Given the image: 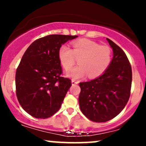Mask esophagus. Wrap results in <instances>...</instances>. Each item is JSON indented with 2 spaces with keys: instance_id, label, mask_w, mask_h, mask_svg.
<instances>
[{
  "instance_id": "1",
  "label": "esophagus",
  "mask_w": 146,
  "mask_h": 146,
  "mask_svg": "<svg viewBox=\"0 0 146 146\" xmlns=\"http://www.w3.org/2000/svg\"><path fill=\"white\" fill-rule=\"evenodd\" d=\"M79 83V82L78 81H75V80H72L71 81V84H72V85H75V84H78Z\"/></svg>"
}]
</instances>
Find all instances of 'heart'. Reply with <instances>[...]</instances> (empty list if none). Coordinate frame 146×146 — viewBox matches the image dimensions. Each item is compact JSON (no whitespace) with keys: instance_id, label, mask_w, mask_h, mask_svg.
Instances as JSON below:
<instances>
[{"instance_id":"obj_1","label":"heart","mask_w":146,"mask_h":146,"mask_svg":"<svg viewBox=\"0 0 146 146\" xmlns=\"http://www.w3.org/2000/svg\"><path fill=\"white\" fill-rule=\"evenodd\" d=\"M72 49L62 45L58 51V58L64 68L69 69L79 58L78 66L65 73L68 78L79 80L88 75L95 78L105 72L110 65L112 58L111 49L106 45H100L90 40L82 39L71 43Z\"/></svg>"}]
</instances>
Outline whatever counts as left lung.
<instances>
[{"instance_id": "obj_1", "label": "left lung", "mask_w": 146, "mask_h": 146, "mask_svg": "<svg viewBox=\"0 0 146 146\" xmlns=\"http://www.w3.org/2000/svg\"><path fill=\"white\" fill-rule=\"evenodd\" d=\"M106 40L113 53L108 68L94 80L80 83V110L95 122L109 121L121 113L130 98L132 84V68L126 55L113 41Z\"/></svg>"}]
</instances>
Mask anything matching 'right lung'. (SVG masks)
<instances>
[{"label":"right lung","instance_id":"1","mask_svg":"<svg viewBox=\"0 0 146 146\" xmlns=\"http://www.w3.org/2000/svg\"><path fill=\"white\" fill-rule=\"evenodd\" d=\"M77 37H43L33 42L23 55L16 73V95L22 108L35 118H48L60 108L71 81L60 76L58 51Z\"/></svg>","mask_w":146,"mask_h":146}]
</instances>
